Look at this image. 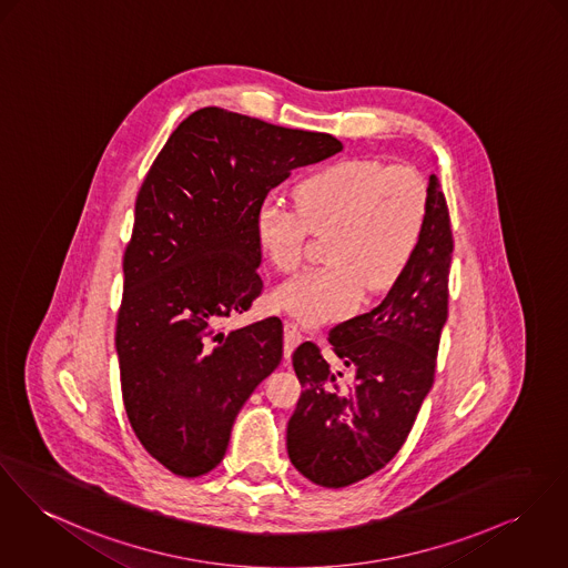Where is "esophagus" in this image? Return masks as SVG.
Masks as SVG:
<instances>
[{
    "instance_id": "esophagus-1",
    "label": "esophagus",
    "mask_w": 568,
    "mask_h": 568,
    "mask_svg": "<svg viewBox=\"0 0 568 568\" xmlns=\"http://www.w3.org/2000/svg\"><path fill=\"white\" fill-rule=\"evenodd\" d=\"M303 342V331L296 322H285V358L292 356L294 348Z\"/></svg>"
}]
</instances>
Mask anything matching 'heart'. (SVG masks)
Returning a JSON list of instances; mask_svg holds the SVG:
<instances>
[{
	"label": "heart",
	"mask_w": 568,
	"mask_h": 568,
	"mask_svg": "<svg viewBox=\"0 0 568 568\" xmlns=\"http://www.w3.org/2000/svg\"><path fill=\"white\" fill-rule=\"evenodd\" d=\"M428 224V187L408 166L344 158L296 185V207L265 199L255 216L263 257L278 272L296 270L306 235L324 233L326 265L281 283L276 305L306 326L348 317L363 294H387L415 260Z\"/></svg>",
	"instance_id": "obj_1"
}]
</instances>
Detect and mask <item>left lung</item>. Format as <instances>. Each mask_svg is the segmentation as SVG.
<instances>
[{
    "label": "left lung",
    "instance_id": "obj_1",
    "mask_svg": "<svg viewBox=\"0 0 568 568\" xmlns=\"http://www.w3.org/2000/svg\"><path fill=\"white\" fill-rule=\"evenodd\" d=\"M454 237L437 175L428 185L422 246L385 301L335 326L331 365L311 342L294 352L303 385L287 454L306 480L344 488L389 465L435 383L447 320Z\"/></svg>",
    "mask_w": 568,
    "mask_h": 568
}]
</instances>
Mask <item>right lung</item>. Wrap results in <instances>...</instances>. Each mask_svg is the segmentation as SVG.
Here are the masks:
<instances>
[{
	"instance_id": "1",
	"label": "right lung",
	"mask_w": 568,
	"mask_h": 568,
	"mask_svg": "<svg viewBox=\"0 0 568 568\" xmlns=\"http://www.w3.org/2000/svg\"><path fill=\"white\" fill-rule=\"evenodd\" d=\"M342 149L331 133L201 108L144 176L114 339L131 428L175 476L219 467L240 408L283 358L278 317L224 326L262 296L260 205L294 169Z\"/></svg>"
}]
</instances>
